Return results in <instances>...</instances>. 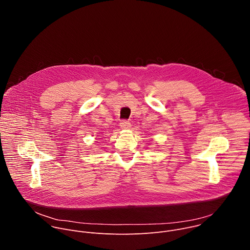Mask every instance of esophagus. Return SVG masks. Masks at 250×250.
I'll use <instances>...</instances> for the list:
<instances>
[{
  "instance_id": "34e87169",
  "label": "esophagus",
  "mask_w": 250,
  "mask_h": 250,
  "mask_svg": "<svg viewBox=\"0 0 250 250\" xmlns=\"http://www.w3.org/2000/svg\"><path fill=\"white\" fill-rule=\"evenodd\" d=\"M120 126H121L123 129H128V128H130V123L127 122V121H123V122H121Z\"/></svg>"
}]
</instances>
